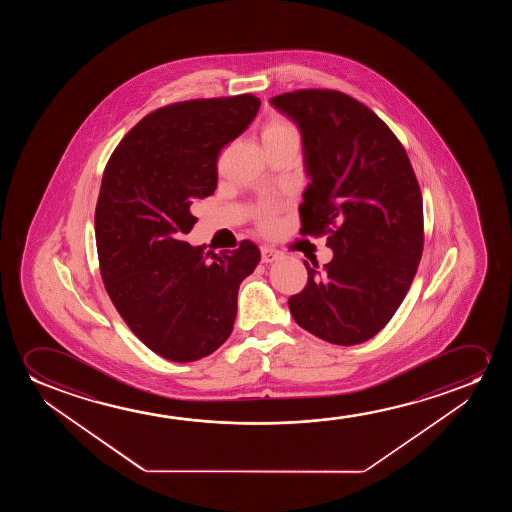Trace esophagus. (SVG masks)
<instances>
[{"instance_id":"1","label":"esophagus","mask_w":512,"mask_h":512,"mask_svg":"<svg viewBox=\"0 0 512 512\" xmlns=\"http://www.w3.org/2000/svg\"><path fill=\"white\" fill-rule=\"evenodd\" d=\"M260 255H262V262H266V264H271L274 260L281 259V255L283 253L280 250H276V248H271V246H260Z\"/></svg>"}]
</instances>
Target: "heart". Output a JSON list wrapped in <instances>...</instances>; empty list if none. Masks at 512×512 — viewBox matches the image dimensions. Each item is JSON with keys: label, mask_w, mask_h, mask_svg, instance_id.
<instances>
[{"label": "heart", "mask_w": 512, "mask_h": 512, "mask_svg": "<svg viewBox=\"0 0 512 512\" xmlns=\"http://www.w3.org/2000/svg\"><path fill=\"white\" fill-rule=\"evenodd\" d=\"M290 136H299V133H297V127L290 120L285 119V117H271V119L267 120L264 129H262V141L264 143L266 141L281 140V138H290ZM276 213H278V204L274 203H260L253 210L255 220H257V224L262 229L273 227Z\"/></svg>", "instance_id": "obj_1"}]
</instances>
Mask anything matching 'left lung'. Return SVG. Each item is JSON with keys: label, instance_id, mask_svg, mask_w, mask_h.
Segmentation results:
<instances>
[{"label": "left lung", "instance_id": "1", "mask_svg": "<svg viewBox=\"0 0 512 512\" xmlns=\"http://www.w3.org/2000/svg\"><path fill=\"white\" fill-rule=\"evenodd\" d=\"M301 129L311 176L301 232L329 236V264L309 266L288 299L313 336L353 346L376 336L406 297L423 253V199L392 129L344 92L301 89L271 99Z\"/></svg>", "mask_w": 512, "mask_h": 512}]
</instances>
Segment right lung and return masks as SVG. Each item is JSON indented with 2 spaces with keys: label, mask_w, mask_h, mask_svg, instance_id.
<instances>
[{
  "label": "right lung",
  "mask_w": 512,
  "mask_h": 512,
  "mask_svg": "<svg viewBox=\"0 0 512 512\" xmlns=\"http://www.w3.org/2000/svg\"><path fill=\"white\" fill-rule=\"evenodd\" d=\"M253 94L189 99L148 113L106 162L94 227L99 271L127 327L159 357L185 364L231 336L241 281L260 252L204 253L183 236L190 203L217 189L218 155L259 112Z\"/></svg>",
  "instance_id": "1"
}]
</instances>
